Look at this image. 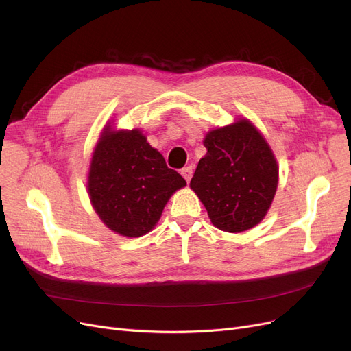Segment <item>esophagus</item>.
I'll return each mask as SVG.
<instances>
[{"label": "esophagus", "instance_id": "34e87169", "mask_svg": "<svg viewBox=\"0 0 351 351\" xmlns=\"http://www.w3.org/2000/svg\"><path fill=\"white\" fill-rule=\"evenodd\" d=\"M180 173H182V176L186 179V182H189L191 180V178H192V173H193V169H192V166H186V168H183L182 171H180Z\"/></svg>", "mask_w": 351, "mask_h": 351}]
</instances>
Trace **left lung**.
Returning a JSON list of instances; mask_svg holds the SVG:
<instances>
[{
  "instance_id": "left-lung-1",
  "label": "left lung",
  "mask_w": 351,
  "mask_h": 351,
  "mask_svg": "<svg viewBox=\"0 0 351 351\" xmlns=\"http://www.w3.org/2000/svg\"><path fill=\"white\" fill-rule=\"evenodd\" d=\"M191 188L205 205L212 223L239 233L267 213L278 189V163L265 138L246 119L210 131Z\"/></svg>"
}]
</instances>
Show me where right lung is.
<instances>
[{
    "label": "right lung",
    "mask_w": 351,
    "mask_h": 351,
    "mask_svg": "<svg viewBox=\"0 0 351 351\" xmlns=\"http://www.w3.org/2000/svg\"><path fill=\"white\" fill-rule=\"evenodd\" d=\"M185 185L138 129L104 131L90 160L88 192L110 230L128 237L152 230L166 202Z\"/></svg>",
    "instance_id": "1"
}]
</instances>
